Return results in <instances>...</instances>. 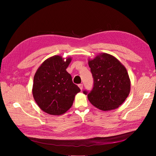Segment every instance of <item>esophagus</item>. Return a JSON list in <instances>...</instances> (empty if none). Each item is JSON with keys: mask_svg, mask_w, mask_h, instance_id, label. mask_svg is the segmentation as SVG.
Returning <instances> with one entry per match:
<instances>
[{"mask_svg": "<svg viewBox=\"0 0 156 156\" xmlns=\"http://www.w3.org/2000/svg\"><path fill=\"white\" fill-rule=\"evenodd\" d=\"M78 87H79V88H80V90H82V89H83V84H82V83H80V84H79V85H78Z\"/></svg>", "mask_w": 156, "mask_h": 156, "instance_id": "obj_1", "label": "esophagus"}]
</instances>
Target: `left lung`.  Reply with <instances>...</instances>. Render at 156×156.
Masks as SVG:
<instances>
[{"label": "left lung", "instance_id": "8db88e82", "mask_svg": "<svg viewBox=\"0 0 156 156\" xmlns=\"http://www.w3.org/2000/svg\"><path fill=\"white\" fill-rule=\"evenodd\" d=\"M94 78L90 91L83 90L91 104L102 111L118 108L128 96L130 81L126 68L115 57L103 53L88 61Z\"/></svg>", "mask_w": 156, "mask_h": 156}]
</instances>
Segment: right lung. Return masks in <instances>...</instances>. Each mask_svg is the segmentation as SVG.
I'll use <instances>...</instances> for the list:
<instances>
[{
	"label": "right lung",
	"mask_w": 156,
	"mask_h": 156,
	"mask_svg": "<svg viewBox=\"0 0 156 156\" xmlns=\"http://www.w3.org/2000/svg\"><path fill=\"white\" fill-rule=\"evenodd\" d=\"M71 60L68 58L65 62L61 56L51 57L42 64L34 76V99L39 108L49 114L61 115L66 112L80 92L66 70Z\"/></svg>",
	"instance_id": "1"
}]
</instances>
